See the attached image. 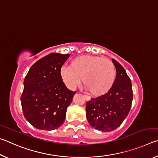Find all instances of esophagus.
<instances>
[{
	"mask_svg": "<svg viewBox=\"0 0 158 158\" xmlns=\"http://www.w3.org/2000/svg\"><path fill=\"white\" fill-rule=\"evenodd\" d=\"M84 98H85V100H86V101H89V100H90V98L89 97V96L84 95Z\"/></svg>",
	"mask_w": 158,
	"mask_h": 158,
	"instance_id": "obj_1",
	"label": "esophagus"
}]
</instances>
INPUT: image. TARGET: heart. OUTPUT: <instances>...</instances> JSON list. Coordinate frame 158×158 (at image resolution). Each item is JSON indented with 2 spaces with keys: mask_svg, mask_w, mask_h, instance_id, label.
<instances>
[{
  "mask_svg": "<svg viewBox=\"0 0 158 158\" xmlns=\"http://www.w3.org/2000/svg\"><path fill=\"white\" fill-rule=\"evenodd\" d=\"M60 75L64 84L74 90L81 84L95 97L107 93L113 86L116 69L110 60L96 56L84 55L74 58L69 67H62Z\"/></svg>",
  "mask_w": 158,
  "mask_h": 158,
  "instance_id": "heart-1",
  "label": "heart"
}]
</instances>
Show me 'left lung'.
Returning <instances> with one entry per match:
<instances>
[{"mask_svg": "<svg viewBox=\"0 0 158 158\" xmlns=\"http://www.w3.org/2000/svg\"><path fill=\"white\" fill-rule=\"evenodd\" d=\"M116 69L113 86L106 94L91 98L85 106L89 124L102 132H111L118 127L130 111L133 98L131 80L125 69L112 58Z\"/></svg>", "mask_w": 158, "mask_h": 158, "instance_id": "1", "label": "left lung"}]
</instances>
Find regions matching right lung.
Wrapping results in <instances>:
<instances>
[{
    "label": "right lung",
    "instance_id": "add662e5",
    "mask_svg": "<svg viewBox=\"0 0 158 158\" xmlns=\"http://www.w3.org/2000/svg\"><path fill=\"white\" fill-rule=\"evenodd\" d=\"M69 56L50 53L34 63L25 77L21 106L26 119L37 129L56 130L65 121L76 93L67 88L60 75Z\"/></svg>",
    "mask_w": 158,
    "mask_h": 158
}]
</instances>
